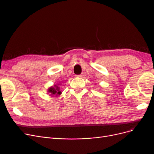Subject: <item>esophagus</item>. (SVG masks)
Returning <instances> with one entry per match:
<instances>
[{
	"label": "esophagus",
	"instance_id": "esophagus-1",
	"mask_svg": "<svg viewBox=\"0 0 154 154\" xmlns=\"http://www.w3.org/2000/svg\"><path fill=\"white\" fill-rule=\"evenodd\" d=\"M77 77H79V78H82L83 76V74H80V75H76Z\"/></svg>",
	"mask_w": 154,
	"mask_h": 154
}]
</instances>
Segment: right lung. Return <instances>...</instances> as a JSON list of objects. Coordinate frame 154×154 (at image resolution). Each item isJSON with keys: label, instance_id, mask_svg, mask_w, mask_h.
<instances>
[{"label": "right lung", "instance_id": "1", "mask_svg": "<svg viewBox=\"0 0 154 154\" xmlns=\"http://www.w3.org/2000/svg\"><path fill=\"white\" fill-rule=\"evenodd\" d=\"M48 92L51 96H58L62 94L60 87H58V86L57 85H54L53 87H51L50 88H49Z\"/></svg>", "mask_w": 154, "mask_h": 154}]
</instances>
